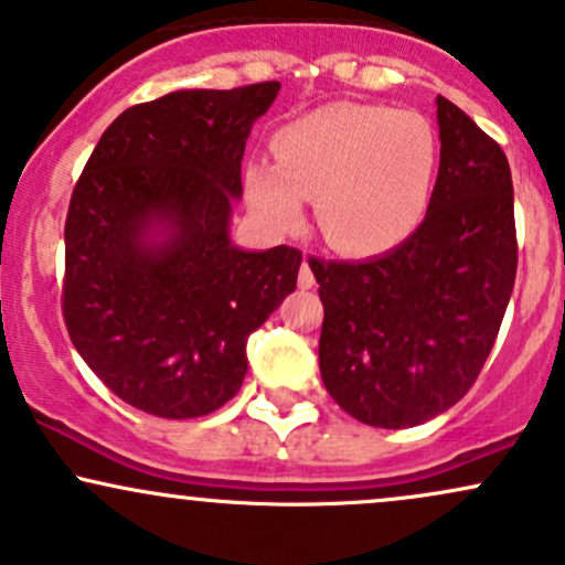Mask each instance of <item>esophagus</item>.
I'll return each mask as SVG.
<instances>
[{
    "label": "esophagus",
    "instance_id": "obj_1",
    "mask_svg": "<svg viewBox=\"0 0 565 565\" xmlns=\"http://www.w3.org/2000/svg\"><path fill=\"white\" fill-rule=\"evenodd\" d=\"M297 284H300V289H310L316 284V276H313V270H310L308 260L300 265V276H297Z\"/></svg>",
    "mask_w": 565,
    "mask_h": 565
}]
</instances>
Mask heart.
Wrapping results in <instances>:
<instances>
[{"label": "heart", "instance_id": "obj_1", "mask_svg": "<svg viewBox=\"0 0 565 565\" xmlns=\"http://www.w3.org/2000/svg\"><path fill=\"white\" fill-rule=\"evenodd\" d=\"M274 164L252 159L244 188L270 231L300 223L305 196L329 244L348 255H382L423 225L438 172V140L414 111L329 103L284 125Z\"/></svg>", "mask_w": 565, "mask_h": 565}]
</instances>
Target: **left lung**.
Wrapping results in <instances>:
<instances>
[{
  "mask_svg": "<svg viewBox=\"0 0 565 565\" xmlns=\"http://www.w3.org/2000/svg\"><path fill=\"white\" fill-rule=\"evenodd\" d=\"M436 106L440 167L423 225L372 260H308L323 302V387L387 430L423 425L470 391L515 287L508 157L462 108L444 95Z\"/></svg>",
  "mask_w": 565,
  "mask_h": 565,
  "instance_id": "obj_1",
  "label": "left lung"
}]
</instances>
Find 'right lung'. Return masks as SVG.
<instances>
[{
  "instance_id": "obj_1",
  "label": "right lung",
  "mask_w": 565,
  "mask_h": 565,
  "mask_svg": "<svg viewBox=\"0 0 565 565\" xmlns=\"http://www.w3.org/2000/svg\"><path fill=\"white\" fill-rule=\"evenodd\" d=\"M278 89H178L127 108L71 193L68 337L108 391L153 417L228 404L246 340L297 287L300 249L231 242L246 138Z\"/></svg>"
}]
</instances>
